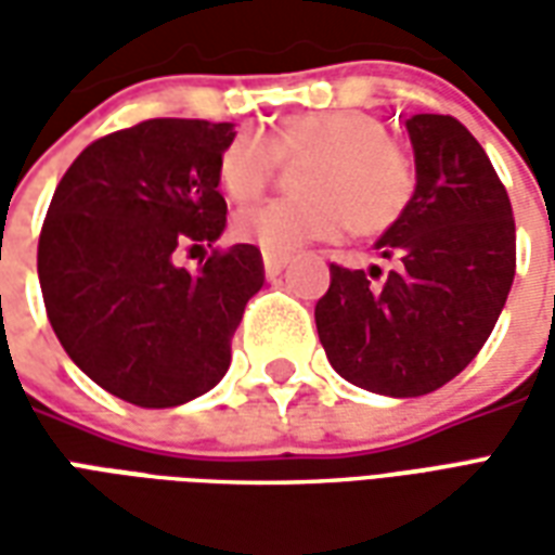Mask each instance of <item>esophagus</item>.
I'll list each match as a JSON object with an SVG mask.
<instances>
[{
  "label": "esophagus",
  "mask_w": 555,
  "mask_h": 555,
  "mask_svg": "<svg viewBox=\"0 0 555 555\" xmlns=\"http://www.w3.org/2000/svg\"><path fill=\"white\" fill-rule=\"evenodd\" d=\"M285 267H288V255L264 253V273H267V276H279V273H282Z\"/></svg>",
  "instance_id": "obj_1"
}]
</instances>
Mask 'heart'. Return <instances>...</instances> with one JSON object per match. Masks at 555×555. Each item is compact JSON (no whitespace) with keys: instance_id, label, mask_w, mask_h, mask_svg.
Segmentation results:
<instances>
[{"instance_id":"obj_1","label":"heart","mask_w":555,"mask_h":555,"mask_svg":"<svg viewBox=\"0 0 555 555\" xmlns=\"http://www.w3.org/2000/svg\"><path fill=\"white\" fill-rule=\"evenodd\" d=\"M302 198L243 207L234 234L267 253L288 255L348 229L380 234L408 214L416 195L413 159L386 137L380 118L362 109H314L282 118L270 139L243 130L219 157V186L249 202L273 181L279 159H306Z\"/></svg>"}]
</instances>
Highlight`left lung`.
I'll list each match as a JSON object with an SVG mask.
<instances>
[{
    "instance_id": "1",
    "label": "left lung",
    "mask_w": 555,
    "mask_h": 555,
    "mask_svg": "<svg viewBox=\"0 0 555 555\" xmlns=\"http://www.w3.org/2000/svg\"><path fill=\"white\" fill-rule=\"evenodd\" d=\"M416 195L374 249L380 270L330 267L314 306L326 360L348 384L428 396L476 360L514 282V217L485 147L452 115H410Z\"/></svg>"
}]
</instances>
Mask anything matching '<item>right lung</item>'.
Instances as JSON below:
<instances>
[{"label":"right lung","instance_id":"obj_1","mask_svg":"<svg viewBox=\"0 0 555 555\" xmlns=\"http://www.w3.org/2000/svg\"><path fill=\"white\" fill-rule=\"evenodd\" d=\"M234 125L151 118L91 142L59 181L38 241L55 336L91 380L137 408H178L225 377L231 336L264 285L253 243L198 270L178 246L225 231L219 157Z\"/></svg>","mask_w":555,"mask_h":555}]
</instances>
